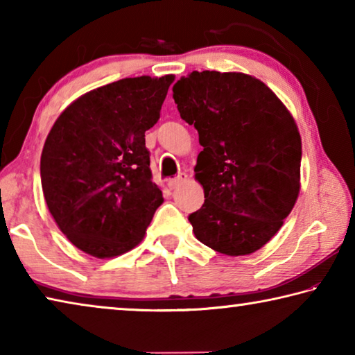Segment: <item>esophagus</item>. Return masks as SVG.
<instances>
[{
  "instance_id": "34e87169",
  "label": "esophagus",
  "mask_w": 355,
  "mask_h": 355,
  "mask_svg": "<svg viewBox=\"0 0 355 355\" xmlns=\"http://www.w3.org/2000/svg\"><path fill=\"white\" fill-rule=\"evenodd\" d=\"M184 180H186V173H180L178 177H175V178H171L169 182H167V186H169L171 189H175L180 183H183V182H184Z\"/></svg>"
}]
</instances>
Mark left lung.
<instances>
[{
	"label": "left lung",
	"mask_w": 355,
	"mask_h": 355,
	"mask_svg": "<svg viewBox=\"0 0 355 355\" xmlns=\"http://www.w3.org/2000/svg\"><path fill=\"white\" fill-rule=\"evenodd\" d=\"M172 91L203 147L194 172L205 203L189 214L192 232L219 254H254L297 200L302 142L296 122L266 84L239 71H192Z\"/></svg>",
	"instance_id": "1"
}]
</instances>
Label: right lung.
<instances>
[{
  "label": "right lung",
  "instance_id": "1",
  "mask_svg": "<svg viewBox=\"0 0 355 355\" xmlns=\"http://www.w3.org/2000/svg\"><path fill=\"white\" fill-rule=\"evenodd\" d=\"M175 80L123 78L81 95L56 119L40 158L42 189L69 241L97 258L125 254L146 236L164 202L152 182L146 131Z\"/></svg>",
  "mask_w": 355,
  "mask_h": 355
}]
</instances>
